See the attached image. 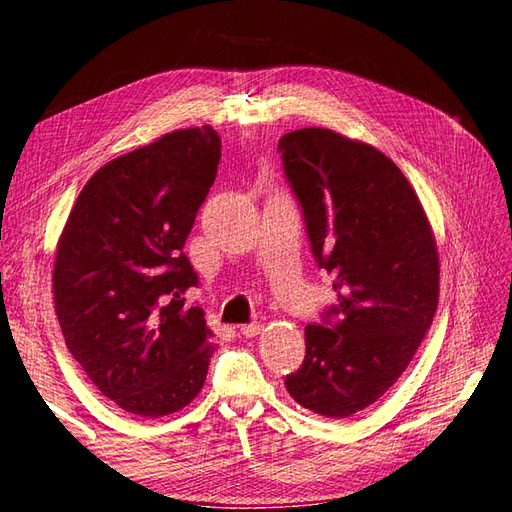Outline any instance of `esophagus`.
Instances as JSON below:
<instances>
[{"mask_svg": "<svg viewBox=\"0 0 512 512\" xmlns=\"http://www.w3.org/2000/svg\"><path fill=\"white\" fill-rule=\"evenodd\" d=\"M262 329H265V327H262L260 322H252V324H241L239 333H241L243 337H256Z\"/></svg>", "mask_w": 512, "mask_h": 512, "instance_id": "34e87169", "label": "esophagus"}]
</instances>
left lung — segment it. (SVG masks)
Here are the masks:
<instances>
[{"label":"left lung","instance_id":"8db88e82","mask_svg":"<svg viewBox=\"0 0 512 512\" xmlns=\"http://www.w3.org/2000/svg\"><path fill=\"white\" fill-rule=\"evenodd\" d=\"M277 149L339 299L324 327H305V361L286 376V389L305 410L348 418L391 389L431 327L440 297L436 237L406 175L374 145L303 128L284 134Z\"/></svg>","mask_w":512,"mask_h":512}]
</instances>
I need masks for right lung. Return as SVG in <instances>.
I'll return each instance as SVG.
<instances>
[{
	"label": "right lung",
	"instance_id": "add662e5",
	"mask_svg": "<svg viewBox=\"0 0 512 512\" xmlns=\"http://www.w3.org/2000/svg\"><path fill=\"white\" fill-rule=\"evenodd\" d=\"M220 147L211 126L185 128L106 162L57 241L53 297L66 346L98 391L136 416L179 412L207 378L215 339L203 309L185 307L198 280L183 245Z\"/></svg>",
	"mask_w": 512,
	"mask_h": 512
}]
</instances>
